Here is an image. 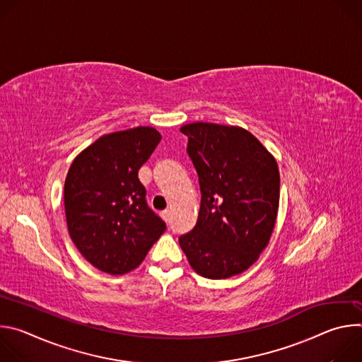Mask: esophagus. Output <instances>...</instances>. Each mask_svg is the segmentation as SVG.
I'll return each instance as SVG.
<instances>
[{"mask_svg": "<svg viewBox=\"0 0 362 362\" xmlns=\"http://www.w3.org/2000/svg\"><path fill=\"white\" fill-rule=\"evenodd\" d=\"M162 218H163L168 223H170V219H172V216H170V211H165V212H162Z\"/></svg>", "mask_w": 362, "mask_h": 362, "instance_id": "obj_1", "label": "esophagus"}]
</instances>
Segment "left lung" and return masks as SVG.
Listing matches in <instances>:
<instances>
[{
	"label": "left lung",
	"mask_w": 362,
	"mask_h": 362,
	"mask_svg": "<svg viewBox=\"0 0 362 362\" xmlns=\"http://www.w3.org/2000/svg\"><path fill=\"white\" fill-rule=\"evenodd\" d=\"M187 154L200 186V211L179 243L202 276L225 279L253 265L267 247L278 215L279 170L272 154L247 130L192 123Z\"/></svg>",
	"instance_id": "left-lung-1"
}]
</instances>
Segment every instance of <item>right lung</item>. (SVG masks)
I'll return each mask as SVG.
<instances>
[{
  "mask_svg": "<svg viewBox=\"0 0 362 362\" xmlns=\"http://www.w3.org/2000/svg\"><path fill=\"white\" fill-rule=\"evenodd\" d=\"M162 136L136 127L101 136L70 166L64 183L69 233L97 269L123 275L144 259L166 230L147 204L139 169Z\"/></svg>",
  "mask_w": 362,
  "mask_h": 362,
  "instance_id": "right-lung-1",
  "label": "right lung"
}]
</instances>
